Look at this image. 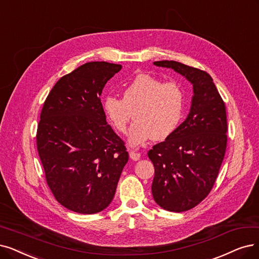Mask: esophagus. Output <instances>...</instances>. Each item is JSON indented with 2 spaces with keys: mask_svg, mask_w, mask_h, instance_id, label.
<instances>
[{
  "mask_svg": "<svg viewBox=\"0 0 259 259\" xmlns=\"http://www.w3.org/2000/svg\"><path fill=\"white\" fill-rule=\"evenodd\" d=\"M130 156L133 160H139L140 158V153L138 152H135V151H131L130 152Z\"/></svg>",
  "mask_w": 259,
  "mask_h": 259,
  "instance_id": "34e87169",
  "label": "esophagus"
}]
</instances>
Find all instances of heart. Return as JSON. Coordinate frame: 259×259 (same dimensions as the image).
Here are the masks:
<instances>
[{"mask_svg":"<svg viewBox=\"0 0 259 259\" xmlns=\"http://www.w3.org/2000/svg\"><path fill=\"white\" fill-rule=\"evenodd\" d=\"M185 107V91L177 80L163 81L138 74L123 90V99L107 96L103 110L112 127L125 133L134 116L128 141L136 147L149 139L163 140L178 128Z\"/></svg>","mask_w":259,"mask_h":259,"instance_id":"obj_1","label":"heart"}]
</instances>
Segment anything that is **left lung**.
Returning a JSON list of instances; mask_svg holds the SVG:
<instances>
[{"mask_svg":"<svg viewBox=\"0 0 259 259\" xmlns=\"http://www.w3.org/2000/svg\"><path fill=\"white\" fill-rule=\"evenodd\" d=\"M154 65L173 69L193 85L187 119L148 152L155 168V202L165 210L182 212L199 205L218 177L227 144L226 107L206 71L173 60Z\"/></svg>","mask_w":259,"mask_h":259,"instance_id":"obj_1","label":"left lung"}]
</instances>
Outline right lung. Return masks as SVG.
Returning a JSON list of instances; mask_svg holds the SVG:
<instances>
[{"instance_id": "add662e5", "label": "right lung", "mask_w": 259, "mask_h": 259, "mask_svg": "<svg viewBox=\"0 0 259 259\" xmlns=\"http://www.w3.org/2000/svg\"><path fill=\"white\" fill-rule=\"evenodd\" d=\"M121 68L106 61L78 67L58 79L41 109L37 151L52 193L69 210L91 214L105 209L128 160L100 98Z\"/></svg>"}]
</instances>
